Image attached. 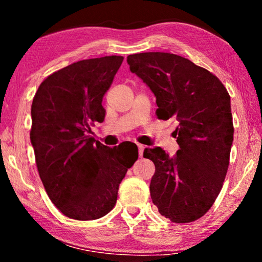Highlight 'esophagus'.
Here are the masks:
<instances>
[{
    "instance_id": "1",
    "label": "esophagus",
    "mask_w": 262,
    "mask_h": 262,
    "mask_svg": "<svg viewBox=\"0 0 262 262\" xmlns=\"http://www.w3.org/2000/svg\"><path fill=\"white\" fill-rule=\"evenodd\" d=\"M137 148H139V156L142 157L143 156V151H144V145L143 144H137Z\"/></svg>"
}]
</instances>
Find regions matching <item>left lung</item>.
<instances>
[{
  "instance_id": "obj_1",
  "label": "left lung",
  "mask_w": 262,
  "mask_h": 262,
  "mask_svg": "<svg viewBox=\"0 0 262 262\" xmlns=\"http://www.w3.org/2000/svg\"><path fill=\"white\" fill-rule=\"evenodd\" d=\"M127 62L156 97L158 119L178 121L174 156L161 147L143 152L156 167L154 205L174 223L196 221L214 205L229 167L233 123L227 89L207 69L171 53H139Z\"/></svg>"
}]
</instances>
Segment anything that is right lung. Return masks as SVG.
Instances as JSON below:
<instances>
[{
  "label": "right lung",
  "instance_id": "add662e5",
  "mask_svg": "<svg viewBox=\"0 0 262 262\" xmlns=\"http://www.w3.org/2000/svg\"><path fill=\"white\" fill-rule=\"evenodd\" d=\"M123 61L111 55L75 62L50 75L31 106L30 139L48 196L62 214L78 221L113 209L119 185L139 157L123 155L89 135L103 122L105 92Z\"/></svg>",
  "mask_w": 262,
  "mask_h": 262
}]
</instances>
